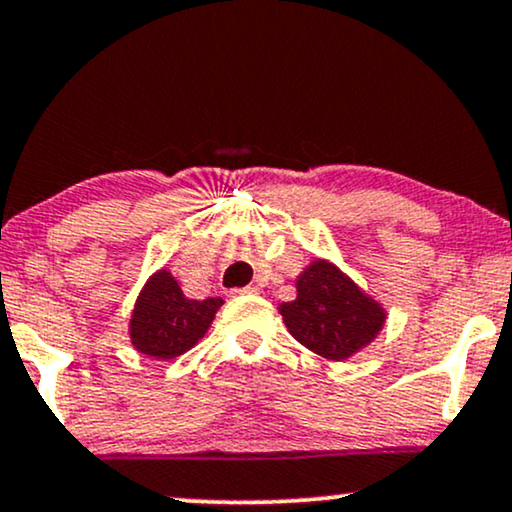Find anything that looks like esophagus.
<instances>
[{
	"label": "esophagus",
	"mask_w": 512,
	"mask_h": 512,
	"mask_svg": "<svg viewBox=\"0 0 512 512\" xmlns=\"http://www.w3.org/2000/svg\"><path fill=\"white\" fill-rule=\"evenodd\" d=\"M232 294L235 296H244V294H258V287L249 285V287H239V289H232Z\"/></svg>",
	"instance_id": "esophagus-1"
}]
</instances>
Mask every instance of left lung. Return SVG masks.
Returning <instances> with one entry per match:
<instances>
[{"mask_svg":"<svg viewBox=\"0 0 512 512\" xmlns=\"http://www.w3.org/2000/svg\"><path fill=\"white\" fill-rule=\"evenodd\" d=\"M280 313L296 342L330 361H346L368 346L387 318L375 299L320 258L299 275L296 299Z\"/></svg>","mask_w":512,"mask_h":512,"instance_id":"left-lung-1","label":"left lung"}]
</instances>
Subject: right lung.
<instances>
[{"label":"right lung","mask_w":512,"mask_h":512,"mask_svg":"<svg viewBox=\"0 0 512 512\" xmlns=\"http://www.w3.org/2000/svg\"><path fill=\"white\" fill-rule=\"evenodd\" d=\"M223 299H187L173 275L159 270L137 296L130 339L140 353L170 361L192 349L211 327Z\"/></svg>","instance_id":"1"}]
</instances>
